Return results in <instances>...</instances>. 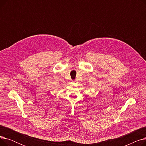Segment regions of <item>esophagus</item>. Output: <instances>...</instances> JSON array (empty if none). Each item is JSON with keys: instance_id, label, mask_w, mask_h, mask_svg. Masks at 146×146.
<instances>
[{"instance_id": "obj_1", "label": "esophagus", "mask_w": 146, "mask_h": 146, "mask_svg": "<svg viewBox=\"0 0 146 146\" xmlns=\"http://www.w3.org/2000/svg\"><path fill=\"white\" fill-rule=\"evenodd\" d=\"M76 82L75 80H73V81H72V82Z\"/></svg>"}]
</instances>
